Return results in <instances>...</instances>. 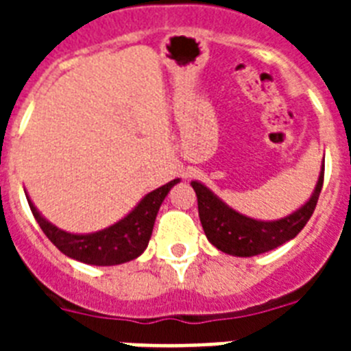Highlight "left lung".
<instances>
[{
    "instance_id": "obj_1",
    "label": "left lung",
    "mask_w": 351,
    "mask_h": 351,
    "mask_svg": "<svg viewBox=\"0 0 351 351\" xmlns=\"http://www.w3.org/2000/svg\"><path fill=\"white\" fill-rule=\"evenodd\" d=\"M191 186L197 193L198 216H200V223L209 243L228 255L255 256L281 246L295 237L306 226L315 213L316 202L322 193L324 169H322L315 193L309 198V202L278 221H258V219L247 218L239 214L237 210L230 209L200 182L193 181Z\"/></svg>"
}]
</instances>
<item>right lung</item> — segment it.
Listing matches in <instances>:
<instances>
[{
    "instance_id": "right-lung-1",
    "label": "right lung",
    "mask_w": 351,
    "mask_h": 351,
    "mask_svg": "<svg viewBox=\"0 0 351 351\" xmlns=\"http://www.w3.org/2000/svg\"><path fill=\"white\" fill-rule=\"evenodd\" d=\"M178 182L179 179H173L165 186L151 191L125 219H121L119 223L108 226L105 230L88 235H75L60 230L58 226L43 218L36 207L31 204L29 198H27V204L43 234L47 235L49 241L63 255L89 263V265H119V263L137 258L147 247L161 202L165 200L170 188Z\"/></svg>"
}]
</instances>
